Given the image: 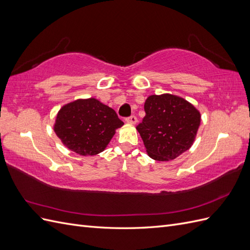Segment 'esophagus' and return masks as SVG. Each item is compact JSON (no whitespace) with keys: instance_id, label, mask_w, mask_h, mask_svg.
<instances>
[{"instance_id":"esophagus-1","label":"esophagus","mask_w":250,"mask_h":250,"mask_svg":"<svg viewBox=\"0 0 250 250\" xmlns=\"http://www.w3.org/2000/svg\"><path fill=\"white\" fill-rule=\"evenodd\" d=\"M137 122H138V119H137V117H135V116H131V117L126 119V123H128V124L134 125V124H137Z\"/></svg>"}]
</instances>
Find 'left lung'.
I'll return each instance as SVG.
<instances>
[{"instance_id": "left-lung-1", "label": "left lung", "mask_w": 250, "mask_h": 250, "mask_svg": "<svg viewBox=\"0 0 250 250\" xmlns=\"http://www.w3.org/2000/svg\"><path fill=\"white\" fill-rule=\"evenodd\" d=\"M144 108L146 116L137 129L152 160H175L192 147L201 121L193 104L176 95L162 94L149 96Z\"/></svg>"}]
</instances>
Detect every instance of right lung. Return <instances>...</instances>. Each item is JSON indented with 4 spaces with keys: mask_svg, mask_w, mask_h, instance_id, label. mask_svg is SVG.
<instances>
[{
    "mask_svg": "<svg viewBox=\"0 0 250 250\" xmlns=\"http://www.w3.org/2000/svg\"><path fill=\"white\" fill-rule=\"evenodd\" d=\"M123 125L112 108L88 98L64 104L57 112L53 129L64 147L87 156L104 151Z\"/></svg>",
    "mask_w": 250,
    "mask_h": 250,
    "instance_id": "right-lung-1",
    "label": "right lung"
}]
</instances>
